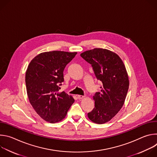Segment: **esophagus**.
Listing matches in <instances>:
<instances>
[{
    "label": "esophagus",
    "instance_id": "obj_1",
    "mask_svg": "<svg viewBox=\"0 0 157 157\" xmlns=\"http://www.w3.org/2000/svg\"><path fill=\"white\" fill-rule=\"evenodd\" d=\"M77 98H78L79 99H83V98H84V96H81V95H78V96H77Z\"/></svg>",
    "mask_w": 157,
    "mask_h": 157
}]
</instances>
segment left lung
Listing matches in <instances>:
<instances>
[{
  "label": "left lung",
  "mask_w": 157,
  "mask_h": 157,
  "mask_svg": "<svg viewBox=\"0 0 157 157\" xmlns=\"http://www.w3.org/2000/svg\"><path fill=\"white\" fill-rule=\"evenodd\" d=\"M81 56L91 64L96 78L102 83L101 91L93 96L95 107L87 116L96 124H104L113 119L124 104L129 86L125 66L116 53L106 49L86 51Z\"/></svg>",
  "instance_id": "left-lung-1"
}]
</instances>
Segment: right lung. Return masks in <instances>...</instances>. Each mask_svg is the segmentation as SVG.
Masks as SVG:
<instances>
[{"label":"right lung","instance_id":"add662e5","mask_svg":"<svg viewBox=\"0 0 157 157\" xmlns=\"http://www.w3.org/2000/svg\"><path fill=\"white\" fill-rule=\"evenodd\" d=\"M77 52L53 51L41 53L30 63L25 75L29 101L45 121L56 123L65 118L75 99L64 91L59 92L64 81L66 66Z\"/></svg>","mask_w":157,"mask_h":157}]
</instances>
